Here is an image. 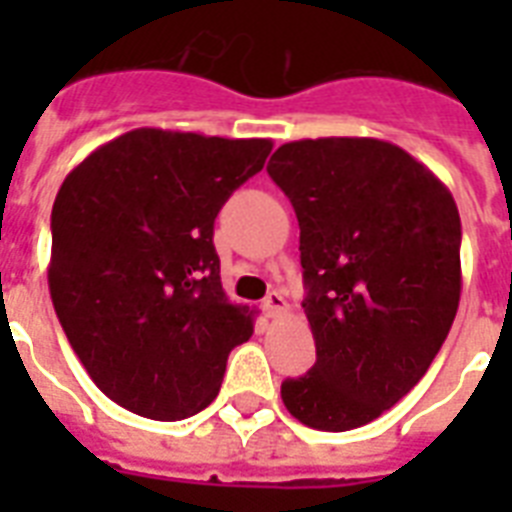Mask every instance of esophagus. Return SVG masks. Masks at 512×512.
Instances as JSON below:
<instances>
[{
  "instance_id": "esophagus-1",
  "label": "esophagus",
  "mask_w": 512,
  "mask_h": 512,
  "mask_svg": "<svg viewBox=\"0 0 512 512\" xmlns=\"http://www.w3.org/2000/svg\"><path fill=\"white\" fill-rule=\"evenodd\" d=\"M263 311L268 319H279V316H284V313L289 311V303L284 300L281 292H271V295L263 300Z\"/></svg>"
}]
</instances>
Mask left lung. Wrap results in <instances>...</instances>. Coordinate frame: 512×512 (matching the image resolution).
Listing matches in <instances>:
<instances>
[{"instance_id": "obj_1", "label": "left lung", "mask_w": 512, "mask_h": 512, "mask_svg": "<svg viewBox=\"0 0 512 512\" xmlns=\"http://www.w3.org/2000/svg\"><path fill=\"white\" fill-rule=\"evenodd\" d=\"M268 175L300 223L316 340V364L281 382V401L308 428H361L422 380L452 329L460 212L449 188L388 140L284 143Z\"/></svg>"}]
</instances>
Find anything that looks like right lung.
<instances>
[{
    "label": "right lung",
    "mask_w": 512,
    "mask_h": 512,
    "mask_svg": "<svg viewBox=\"0 0 512 512\" xmlns=\"http://www.w3.org/2000/svg\"><path fill=\"white\" fill-rule=\"evenodd\" d=\"M271 148L140 127L95 148L60 185L52 305L92 382L124 409L162 422L201 412L228 353L255 332V311L225 295L212 233Z\"/></svg>",
    "instance_id": "1"
}]
</instances>
